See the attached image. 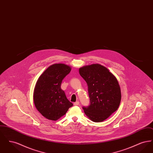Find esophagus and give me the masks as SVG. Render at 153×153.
Returning a JSON list of instances; mask_svg holds the SVG:
<instances>
[{
    "mask_svg": "<svg viewBox=\"0 0 153 153\" xmlns=\"http://www.w3.org/2000/svg\"><path fill=\"white\" fill-rule=\"evenodd\" d=\"M73 104H74V105H78L79 104V102L77 101V102H74Z\"/></svg>",
    "mask_w": 153,
    "mask_h": 153,
    "instance_id": "esophagus-1",
    "label": "esophagus"
}]
</instances>
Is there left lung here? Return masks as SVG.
<instances>
[{
    "mask_svg": "<svg viewBox=\"0 0 153 153\" xmlns=\"http://www.w3.org/2000/svg\"><path fill=\"white\" fill-rule=\"evenodd\" d=\"M80 76L88 85L90 104L82 107L85 115L95 122H101L117 111L121 100V92L117 78L100 64L80 68Z\"/></svg>",
    "mask_w": 153,
    "mask_h": 153,
    "instance_id": "8db88e82",
    "label": "left lung"
}]
</instances>
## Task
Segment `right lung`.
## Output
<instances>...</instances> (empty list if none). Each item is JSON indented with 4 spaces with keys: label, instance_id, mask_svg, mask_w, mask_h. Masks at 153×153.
Wrapping results in <instances>:
<instances>
[{
    "label": "right lung",
    "instance_id": "obj_1",
    "mask_svg": "<svg viewBox=\"0 0 153 153\" xmlns=\"http://www.w3.org/2000/svg\"><path fill=\"white\" fill-rule=\"evenodd\" d=\"M71 71V67L64 64H53L36 81L34 102L37 110L48 119L57 120L73 106L61 88L62 80Z\"/></svg>",
    "mask_w": 153,
    "mask_h": 153
}]
</instances>
